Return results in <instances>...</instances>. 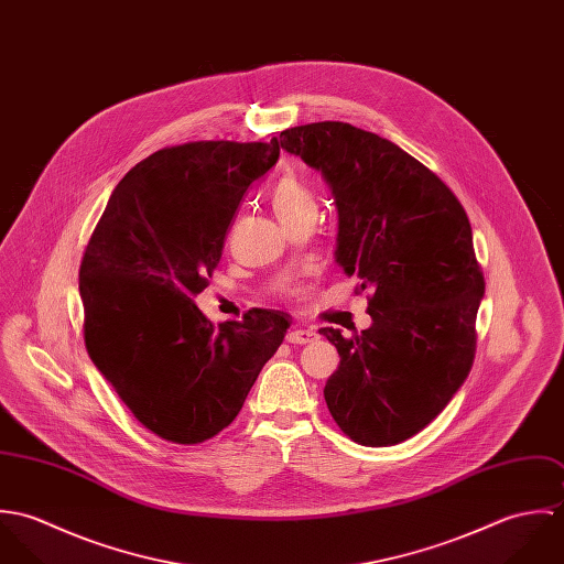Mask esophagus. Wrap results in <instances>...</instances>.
<instances>
[{
    "label": "esophagus",
    "mask_w": 564,
    "mask_h": 564,
    "mask_svg": "<svg viewBox=\"0 0 564 564\" xmlns=\"http://www.w3.org/2000/svg\"><path fill=\"white\" fill-rule=\"evenodd\" d=\"M315 338V332L313 329H306V327H293L289 334H286V340L291 345H306Z\"/></svg>",
    "instance_id": "34e87169"
}]
</instances>
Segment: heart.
I'll return each mask as SVG.
<instances>
[{"instance_id": "heart-1", "label": "heart", "mask_w": 564, "mask_h": 564, "mask_svg": "<svg viewBox=\"0 0 564 564\" xmlns=\"http://www.w3.org/2000/svg\"><path fill=\"white\" fill-rule=\"evenodd\" d=\"M269 199L278 219L284 226H291L293 221L308 215H317L315 195L295 173H284L282 177H278V182L271 186Z\"/></svg>"}]
</instances>
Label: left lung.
Masks as SVG:
<instances>
[{"label": "left lung", "mask_w": 564, "mask_h": 564, "mask_svg": "<svg viewBox=\"0 0 564 564\" xmlns=\"http://www.w3.org/2000/svg\"><path fill=\"white\" fill-rule=\"evenodd\" d=\"M319 169L338 210L336 262L371 289V327H322L340 365L323 395L338 427L367 447L398 445L434 421L476 358L484 273L452 188L395 143L343 121L280 132Z\"/></svg>", "instance_id": "8db88e82"}]
</instances>
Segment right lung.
Wrapping results in <instances>:
<instances>
[{"label":"right lung","mask_w":564,"mask_h":564,"mask_svg":"<svg viewBox=\"0 0 564 564\" xmlns=\"http://www.w3.org/2000/svg\"><path fill=\"white\" fill-rule=\"evenodd\" d=\"M271 143L195 141L139 162L112 191L80 262L84 345L119 400L156 436L197 445L241 412L291 327L280 311L210 322L193 302L215 273Z\"/></svg>","instance_id":"right-lung-1"}]
</instances>
